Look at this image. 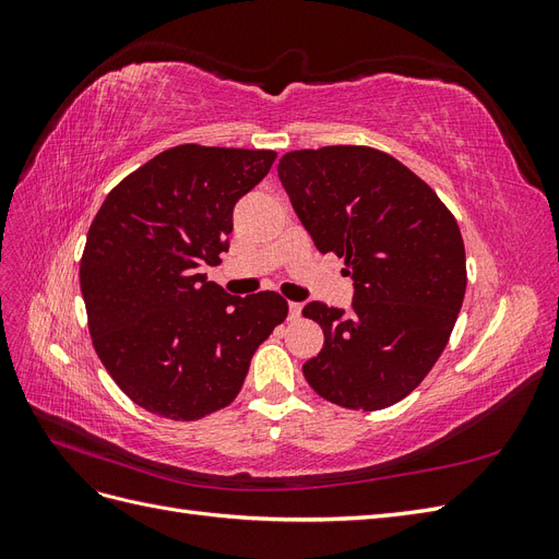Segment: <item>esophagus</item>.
<instances>
[{"instance_id":"34e87169","label":"esophagus","mask_w":559,"mask_h":559,"mask_svg":"<svg viewBox=\"0 0 559 559\" xmlns=\"http://www.w3.org/2000/svg\"><path fill=\"white\" fill-rule=\"evenodd\" d=\"M300 310H302L300 302H294V300H292V302H289V319L296 321V319L300 317Z\"/></svg>"}]
</instances>
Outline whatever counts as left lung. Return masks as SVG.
Returning a JSON list of instances; mask_svg holds the SVG:
<instances>
[{"label": "left lung", "mask_w": 559, "mask_h": 559, "mask_svg": "<svg viewBox=\"0 0 559 559\" xmlns=\"http://www.w3.org/2000/svg\"><path fill=\"white\" fill-rule=\"evenodd\" d=\"M277 175L314 247L345 259L354 286L349 310L302 308L324 331L306 380L349 411L394 405L441 357L462 310L460 226L415 173L368 146L289 151Z\"/></svg>", "instance_id": "8db88e82"}]
</instances>
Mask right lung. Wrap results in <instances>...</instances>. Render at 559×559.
I'll return each instance as SVG.
<instances>
[{"mask_svg":"<svg viewBox=\"0 0 559 559\" xmlns=\"http://www.w3.org/2000/svg\"><path fill=\"white\" fill-rule=\"evenodd\" d=\"M275 151L181 144L107 195L81 259L97 357L144 411L193 421L238 396L253 352L286 319L275 292L230 296L202 273L222 263L233 207Z\"/></svg>","mask_w":559,"mask_h":559,"instance_id":"obj_1","label":"right lung"}]
</instances>
